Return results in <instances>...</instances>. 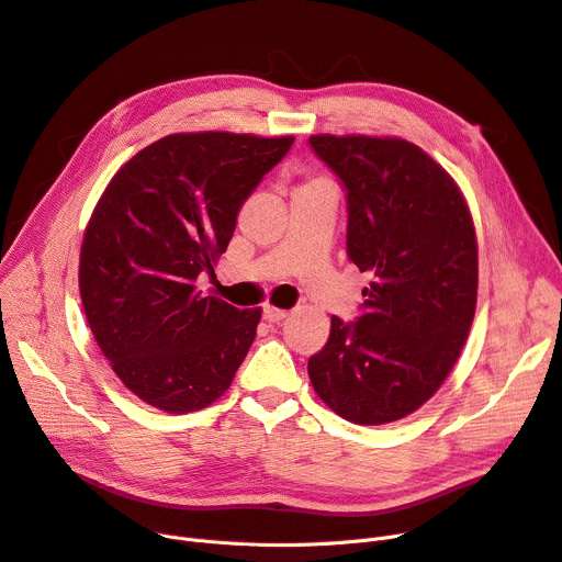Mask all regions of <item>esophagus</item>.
Masks as SVG:
<instances>
[{
  "instance_id": "34e87169",
  "label": "esophagus",
  "mask_w": 562,
  "mask_h": 562,
  "mask_svg": "<svg viewBox=\"0 0 562 562\" xmlns=\"http://www.w3.org/2000/svg\"><path fill=\"white\" fill-rule=\"evenodd\" d=\"M261 316H265V321H269V323H282V321L289 316V312L278 310V307H265V312H261Z\"/></svg>"
}]
</instances>
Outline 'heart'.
Returning a JSON list of instances; mask_svg holds the SVG:
<instances>
[{
	"label": "heart",
	"mask_w": 562,
	"mask_h": 562,
	"mask_svg": "<svg viewBox=\"0 0 562 562\" xmlns=\"http://www.w3.org/2000/svg\"><path fill=\"white\" fill-rule=\"evenodd\" d=\"M314 182H316V180H314Z\"/></svg>",
	"instance_id": "heart-1"
}]
</instances>
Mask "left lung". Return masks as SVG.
<instances>
[{
    "label": "left lung",
    "mask_w": 562,
    "mask_h": 562,
    "mask_svg": "<svg viewBox=\"0 0 562 562\" xmlns=\"http://www.w3.org/2000/svg\"><path fill=\"white\" fill-rule=\"evenodd\" d=\"M348 203V259L370 276L361 314L331 316L310 357L318 397L357 425L414 414L457 363L476 307V237L457 182L397 137L312 135Z\"/></svg>",
    "instance_id": "obj_1"
}]
</instances>
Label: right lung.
Listing matches in <instances>:
<instances>
[{
  "instance_id": "obj_1",
  "label": "right lung",
  "mask_w": 562,
  "mask_h": 562,
  "mask_svg": "<svg viewBox=\"0 0 562 562\" xmlns=\"http://www.w3.org/2000/svg\"><path fill=\"white\" fill-rule=\"evenodd\" d=\"M293 137L167 135L131 158L88 223L79 286L94 339L117 378L167 414L228 391L255 339L259 310L201 295L237 214Z\"/></svg>"
}]
</instances>
